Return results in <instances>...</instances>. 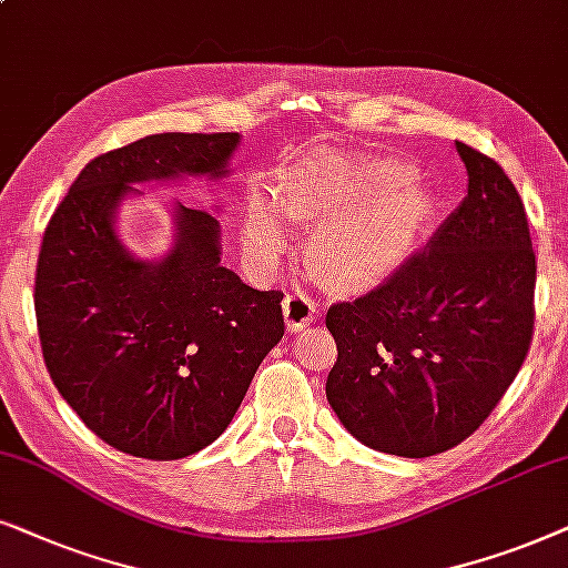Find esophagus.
Returning <instances> with one entry per match:
<instances>
[{"instance_id":"obj_1","label":"esophagus","mask_w":568,"mask_h":568,"mask_svg":"<svg viewBox=\"0 0 568 568\" xmlns=\"http://www.w3.org/2000/svg\"><path fill=\"white\" fill-rule=\"evenodd\" d=\"M316 312H320V306H316V301L308 296V293H304V291H293L283 301L285 324H288L291 332L304 329L306 324L314 320Z\"/></svg>"}]
</instances>
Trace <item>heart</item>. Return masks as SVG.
<instances>
[{"label": "heart", "mask_w": 568, "mask_h": 568, "mask_svg": "<svg viewBox=\"0 0 568 568\" xmlns=\"http://www.w3.org/2000/svg\"><path fill=\"white\" fill-rule=\"evenodd\" d=\"M275 202L293 221L322 223L314 254L343 285L374 283L415 252L430 223V196L410 181L403 163L387 158L316 155L275 181ZM246 244L275 254L288 241L262 196L246 207Z\"/></svg>", "instance_id": "b5f03b06"}]
</instances>
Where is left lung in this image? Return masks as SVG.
I'll use <instances>...</instances> for the list:
<instances>
[{
    "label": "left lung",
    "instance_id": "obj_1",
    "mask_svg": "<svg viewBox=\"0 0 568 568\" xmlns=\"http://www.w3.org/2000/svg\"><path fill=\"white\" fill-rule=\"evenodd\" d=\"M455 145L463 205L379 288L327 312L332 410L361 444L397 457L475 434L532 343L538 264L525 205L494 158Z\"/></svg>",
    "mask_w": 568,
    "mask_h": 568
}]
</instances>
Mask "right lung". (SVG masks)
<instances>
[{"mask_svg": "<svg viewBox=\"0 0 568 568\" xmlns=\"http://www.w3.org/2000/svg\"><path fill=\"white\" fill-rule=\"evenodd\" d=\"M239 132L150 134L90 161L43 233L36 322L51 382L82 423L132 457L181 459L229 428L285 335L283 293L221 264V223L173 205V244L140 260L116 233L134 184L223 179Z\"/></svg>", "mask_w": 568, "mask_h": 568, "instance_id": "1", "label": "right lung"}]
</instances>
